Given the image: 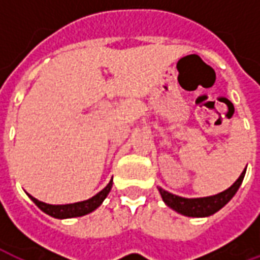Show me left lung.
Wrapping results in <instances>:
<instances>
[{
  "instance_id": "1",
  "label": "left lung",
  "mask_w": 260,
  "mask_h": 260,
  "mask_svg": "<svg viewBox=\"0 0 260 260\" xmlns=\"http://www.w3.org/2000/svg\"><path fill=\"white\" fill-rule=\"evenodd\" d=\"M245 171L246 169L242 171L240 178L235 181L229 189L220 192L217 195L206 196V198H191L189 199V198H182V196L170 193V192L164 191L163 188H158V192L163 198L164 203L177 213L188 216V217H207V216H212L216 212H218L221 207L225 206L233 199V196L237 193L238 188L242 184Z\"/></svg>"
}]
</instances>
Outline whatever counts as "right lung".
<instances>
[{
    "label": "right lung",
    "mask_w": 260,
    "mask_h": 260,
    "mask_svg": "<svg viewBox=\"0 0 260 260\" xmlns=\"http://www.w3.org/2000/svg\"><path fill=\"white\" fill-rule=\"evenodd\" d=\"M111 186H113V180L108 182V185L100 191L97 195H94L90 199L83 202H76V203H69V205H48L44 202L37 201L36 198H33L31 195L27 193V196L30 198L31 201L36 203V206L43 210L44 213H47L48 216L55 218H71V217H80V216H85L87 213L96 210L97 207L100 206L103 201L107 198L108 192L111 191Z\"/></svg>",
    "instance_id": "right-lung-1"
}]
</instances>
